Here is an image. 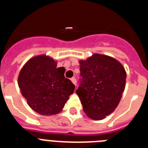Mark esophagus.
Instances as JSON below:
<instances>
[{
  "mask_svg": "<svg viewBox=\"0 0 148 148\" xmlns=\"http://www.w3.org/2000/svg\"><path fill=\"white\" fill-rule=\"evenodd\" d=\"M71 82H73V84H75V86H76V79H75V78H74V77L71 78Z\"/></svg>",
  "mask_w": 148,
  "mask_h": 148,
  "instance_id": "esophagus-1",
  "label": "esophagus"
}]
</instances>
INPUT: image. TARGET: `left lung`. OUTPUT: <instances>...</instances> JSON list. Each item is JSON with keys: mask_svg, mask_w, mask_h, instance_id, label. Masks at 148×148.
<instances>
[{"mask_svg": "<svg viewBox=\"0 0 148 148\" xmlns=\"http://www.w3.org/2000/svg\"><path fill=\"white\" fill-rule=\"evenodd\" d=\"M82 83L76 90L84 112L93 120L104 119L115 110L125 88L127 73L110 56L95 53L80 60Z\"/></svg>", "mask_w": 148, "mask_h": 148, "instance_id": "8db88e82", "label": "left lung"}]
</instances>
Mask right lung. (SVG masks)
Segmentation results:
<instances>
[{
  "label": "right lung",
  "mask_w": 148,
  "mask_h": 148,
  "mask_svg": "<svg viewBox=\"0 0 148 148\" xmlns=\"http://www.w3.org/2000/svg\"><path fill=\"white\" fill-rule=\"evenodd\" d=\"M64 67L46 55L30 58L21 70L18 87L27 104L43 116L59 113L75 90V85L64 77Z\"/></svg>",
  "instance_id": "right-lung-1"
}]
</instances>
